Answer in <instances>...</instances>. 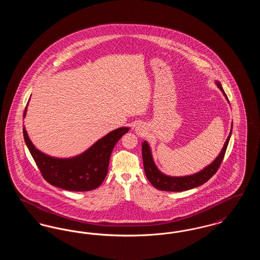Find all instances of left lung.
<instances>
[{"instance_id": "left-lung-1", "label": "left lung", "mask_w": 260, "mask_h": 260, "mask_svg": "<svg viewBox=\"0 0 260 260\" xmlns=\"http://www.w3.org/2000/svg\"><path fill=\"white\" fill-rule=\"evenodd\" d=\"M215 84L217 85V87L220 88L224 96L228 100L226 93L223 90L221 84L218 81H216ZM231 134H232V128H231L229 136L227 137V139L224 143V146H223L220 154L217 156V158L214 161L199 173L192 174V175H188V176H181V177H173V176H168V175L162 174L157 169L156 165L153 161L148 143L146 141H144L142 143V160H143V166H144V172H145V174H146L150 183L155 188H157L161 191H172V192L186 191V190H189V189H192V188H195V187H198V186L206 183L219 169V167L222 162L226 149L228 146Z\"/></svg>"}]
</instances>
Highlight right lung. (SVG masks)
<instances>
[{"label":"right lung","mask_w":260,"mask_h":260,"mask_svg":"<svg viewBox=\"0 0 260 260\" xmlns=\"http://www.w3.org/2000/svg\"><path fill=\"white\" fill-rule=\"evenodd\" d=\"M26 110L27 106L23 117ZM127 132L128 127H119L99 139L83 154L70 159H57L36 149L23 126L25 143L43 177L51 185L77 192L93 190L103 182L113 148Z\"/></svg>","instance_id":"obj_1"}]
</instances>
